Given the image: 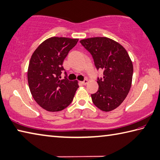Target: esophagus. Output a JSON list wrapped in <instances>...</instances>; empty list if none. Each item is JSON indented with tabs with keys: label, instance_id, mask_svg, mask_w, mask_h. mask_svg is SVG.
<instances>
[{
	"label": "esophagus",
	"instance_id": "esophagus-1",
	"mask_svg": "<svg viewBox=\"0 0 160 160\" xmlns=\"http://www.w3.org/2000/svg\"><path fill=\"white\" fill-rule=\"evenodd\" d=\"M88 79H85V80L83 81H81V83L83 84V85H86V84L88 83Z\"/></svg>",
	"mask_w": 160,
	"mask_h": 160
}]
</instances>
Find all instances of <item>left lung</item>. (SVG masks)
Wrapping results in <instances>:
<instances>
[{
    "label": "left lung",
    "mask_w": 160,
    "mask_h": 160,
    "mask_svg": "<svg viewBox=\"0 0 160 160\" xmlns=\"http://www.w3.org/2000/svg\"><path fill=\"white\" fill-rule=\"evenodd\" d=\"M91 54L97 70L104 77L98 78V90L91 95L92 101L103 111L119 107L130 90L133 65L127 51L121 44L105 37L83 39L80 41Z\"/></svg>",
    "instance_id": "1"
}]
</instances>
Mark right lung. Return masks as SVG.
<instances>
[{
  "mask_svg": "<svg viewBox=\"0 0 160 160\" xmlns=\"http://www.w3.org/2000/svg\"><path fill=\"white\" fill-rule=\"evenodd\" d=\"M79 39L53 37L47 39L33 52L28 69V82L35 102L48 111H62L73 100L78 81H69L61 73L64 59Z\"/></svg>",
  "mask_w": 160,
  "mask_h": 160,
  "instance_id": "obj_1",
  "label": "right lung"
}]
</instances>
